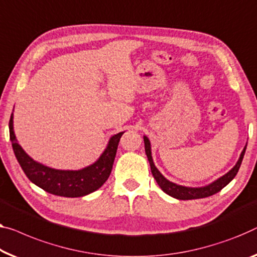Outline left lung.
Wrapping results in <instances>:
<instances>
[{
  "instance_id": "left-lung-1",
  "label": "left lung",
  "mask_w": 257,
  "mask_h": 257,
  "mask_svg": "<svg viewBox=\"0 0 257 257\" xmlns=\"http://www.w3.org/2000/svg\"><path fill=\"white\" fill-rule=\"evenodd\" d=\"M144 147H145V153H147L148 160H149V163H150V167H151L153 178L156 179L157 183H158L160 188L163 189L164 193H166L167 195H170V196L174 197V198H178V200H196V198L209 197V196H211V195L218 193V191H220L225 186H227L228 183L231 182L233 179H234L236 173H238L241 163H242L244 152H246L247 144H246V147L243 148L242 152H241L240 158L238 162H236L235 166L233 167L231 171L227 172V173L223 175L221 178L217 179L216 181L210 183V185L204 186V187H198V188H191V187L180 186V185H177V183L168 181V180L158 171V168L155 166V163H153V159L151 156V144L147 136H144Z\"/></svg>"
}]
</instances>
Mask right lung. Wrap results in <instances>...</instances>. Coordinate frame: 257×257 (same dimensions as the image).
I'll return each instance as SVG.
<instances>
[{"mask_svg":"<svg viewBox=\"0 0 257 257\" xmlns=\"http://www.w3.org/2000/svg\"><path fill=\"white\" fill-rule=\"evenodd\" d=\"M13 118L11 114L9 133L15 156L30 181L41 189L57 196L80 197L99 189L108 179L115 159L118 142L124 132L110 137L105 151L94 164L78 171H62L36 162L23 150L15 136Z\"/></svg>","mask_w":257,"mask_h":257,"instance_id":"1","label":"right lung"}]
</instances>
